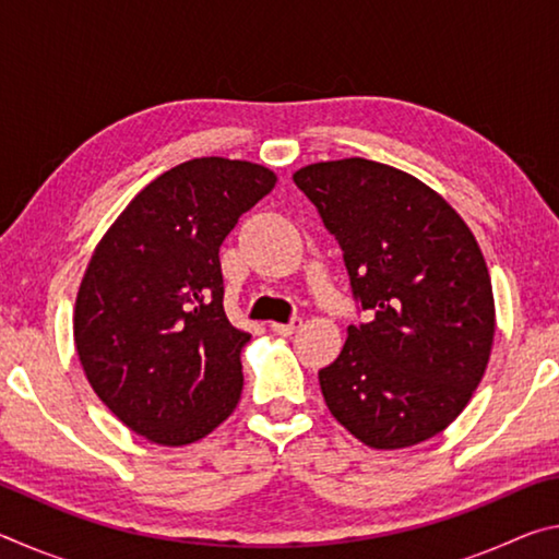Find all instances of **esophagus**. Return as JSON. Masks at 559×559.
I'll return each instance as SVG.
<instances>
[{"instance_id": "1", "label": "esophagus", "mask_w": 559, "mask_h": 559, "mask_svg": "<svg viewBox=\"0 0 559 559\" xmlns=\"http://www.w3.org/2000/svg\"><path fill=\"white\" fill-rule=\"evenodd\" d=\"M302 325V320L300 318H293L290 320V323H271V330H273V333H278V335H293V333H296V330Z\"/></svg>"}]
</instances>
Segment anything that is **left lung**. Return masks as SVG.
I'll return each mask as SVG.
<instances>
[{"label":"left lung","instance_id":"1","mask_svg":"<svg viewBox=\"0 0 559 559\" xmlns=\"http://www.w3.org/2000/svg\"><path fill=\"white\" fill-rule=\"evenodd\" d=\"M343 249L370 323L318 372L330 414L370 449L437 437L486 374L496 302L476 236L421 179L365 157L293 175Z\"/></svg>","mask_w":559,"mask_h":559}]
</instances>
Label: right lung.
I'll return each instance as SVG.
<instances>
[{
	"label": "right lung",
	"instance_id": "right-lung-1",
	"mask_svg": "<svg viewBox=\"0 0 559 559\" xmlns=\"http://www.w3.org/2000/svg\"><path fill=\"white\" fill-rule=\"evenodd\" d=\"M276 179L246 159H189L140 189L93 251L75 353L98 400L147 441L187 447L239 404L251 335L224 313L219 246Z\"/></svg>",
	"mask_w": 559,
	"mask_h": 559
}]
</instances>
